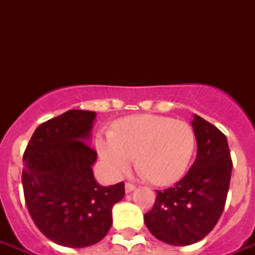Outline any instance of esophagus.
<instances>
[{"label": "esophagus", "mask_w": 255, "mask_h": 255, "mask_svg": "<svg viewBox=\"0 0 255 255\" xmlns=\"http://www.w3.org/2000/svg\"><path fill=\"white\" fill-rule=\"evenodd\" d=\"M135 188L136 186L133 185L132 182H126V192H127V193H131L132 190H135Z\"/></svg>", "instance_id": "1"}]
</instances>
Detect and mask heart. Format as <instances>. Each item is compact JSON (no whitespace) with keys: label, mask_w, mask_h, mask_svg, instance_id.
Wrapping results in <instances>:
<instances>
[{"label":"heart","mask_w":255,"mask_h":255,"mask_svg":"<svg viewBox=\"0 0 255 255\" xmlns=\"http://www.w3.org/2000/svg\"><path fill=\"white\" fill-rule=\"evenodd\" d=\"M96 149L107 173L120 178L136 156V165L156 185H170L185 174L196 149L193 128L160 115H133L96 137Z\"/></svg>","instance_id":"heart-1"}]
</instances>
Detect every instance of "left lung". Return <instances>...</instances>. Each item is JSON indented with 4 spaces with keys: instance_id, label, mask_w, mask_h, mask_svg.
Masks as SVG:
<instances>
[{
    "instance_id": "8db88e82",
    "label": "left lung",
    "mask_w": 255,
    "mask_h": 255,
    "mask_svg": "<svg viewBox=\"0 0 255 255\" xmlns=\"http://www.w3.org/2000/svg\"><path fill=\"white\" fill-rule=\"evenodd\" d=\"M193 118V165L173 188L156 190L155 205L144 214L148 230L174 246L192 245L213 230L225 208L233 167L226 136L198 115Z\"/></svg>"
}]
</instances>
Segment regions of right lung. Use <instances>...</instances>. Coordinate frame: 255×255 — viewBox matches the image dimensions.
Wrapping results in <instances>:
<instances>
[{
	"mask_svg": "<svg viewBox=\"0 0 255 255\" xmlns=\"http://www.w3.org/2000/svg\"><path fill=\"white\" fill-rule=\"evenodd\" d=\"M95 112L70 110L42 123L23 153L22 186L37 228L58 245L86 248L106 237L124 182L102 186L88 145Z\"/></svg>",
	"mask_w": 255,
	"mask_h": 255,
	"instance_id": "right-lung-1",
	"label": "right lung"
}]
</instances>
